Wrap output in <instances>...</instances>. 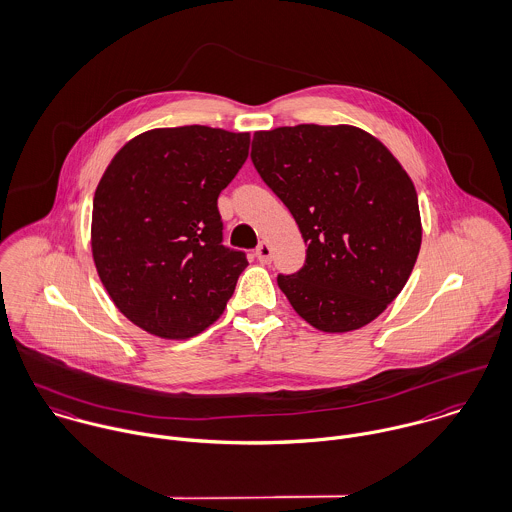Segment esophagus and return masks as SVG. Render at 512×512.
I'll return each mask as SVG.
<instances>
[{
    "mask_svg": "<svg viewBox=\"0 0 512 512\" xmlns=\"http://www.w3.org/2000/svg\"><path fill=\"white\" fill-rule=\"evenodd\" d=\"M255 257L261 261V263H271V257H273V249L269 243H259L257 249H255Z\"/></svg>",
    "mask_w": 512,
    "mask_h": 512,
    "instance_id": "1",
    "label": "esophagus"
}]
</instances>
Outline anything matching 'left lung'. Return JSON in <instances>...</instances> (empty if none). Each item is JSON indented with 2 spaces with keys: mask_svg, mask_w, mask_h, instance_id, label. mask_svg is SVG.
<instances>
[{
  "mask_svg": "<svg viewBox=\"0 0 512 512\" xmlns=\"http://www.w3.org/2000/svg\"><path fill=\"white\" fill-rule=\"evenodd\" d=\"M251 160L289 207L305 265L277 283L308 324L362 328L408 283L421 247L417 194L406 170L356 126H281L253 134Z\"/></svg>",
  "mask_w": 512,
  "mask_h": 512,
  "instance_id": "1",
  "label": "left lung"
}]
</instances>
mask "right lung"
<instances>
[{
  "label": "right lung",
  "mask_w": 512,
  "mask_h": 512,
  "mask_svg": "<svg viewBox=\"0 0 512 512\" xmlns=\"http://www.w3.org/2000/svg\"><path fill=\"white\" fill-rule=\"evenodd\" d=\"M249 132L148 130L104 172L91 245L106 293L142 330L182 340L215 322L249 265L223 245L217 198L249 154Z\"/></svg>",
  "instance_id": "add662e5"
}]
</instances>
